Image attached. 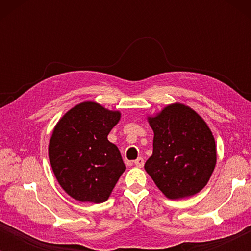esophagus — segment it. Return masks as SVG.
Segmentation results:
<instances>
[{"mask_svg":"<svg viewBox=\"0 0 251 251\" xmlns=\"http://www.w3.org/2000/svg\"><path fill=\"white\" fill-rule=\"evenodd\" d=\"M133 163H135V166L137 168H143V166H144V159H143V157H138V159L133 161Z\"/></svg>","mask_w":251,"mask_h":251,"instance_id":"34e87169","label":"esophagus"}]
</instances>
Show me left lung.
<instances>
[{
  "instance_id": "8db88e82",
  "label": "left lung",
  "mask_w": 251,
  "mask_h": 251,
  "mask_svg": "<svg viewBox=\"0 0 251 251\" xmlns=\"http://www.w3.org/2000/svg\"><path fill=\"white\" fill-rule=\"evenodd\" d=\"M154 132L146 173L170 200L197 194L208 184L217 162L214 135L190 106L174 102L147 116Z\"/></svg>"
}]
</instances>
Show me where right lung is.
<instances>
[{
    "label": "right lung",
    "mask_w": 251,
    "mask_h": 251,
    "mask_svg": "<svg viewBox=\"0 0 251 251\" xmlns=\"http://www.w3.org/2000/svg\"><path fill=\"white\" fill-rule=\"evenodd\" d=\"M121 119L96 101L75 105L61 116L49 140V160L56 179L71 198L101 203L125 173L121 153L107 139Z\"/></svg>",
    "instance_id": "right-lung-1"
}]
</instances>
